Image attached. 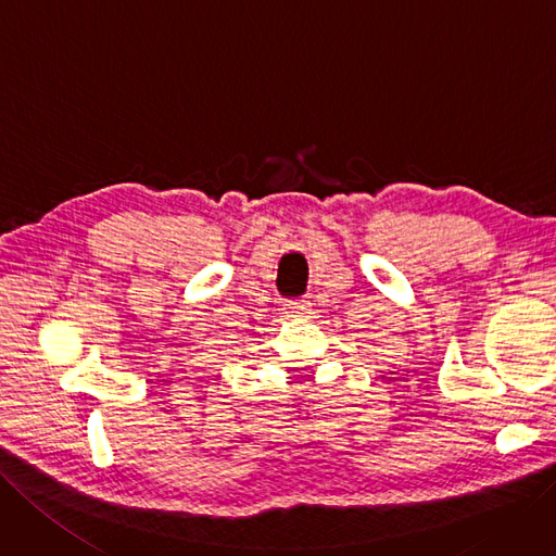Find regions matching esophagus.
Masks as SVG:
<instances>
[{
	"label": "esophagus",
	"instance_id": "obj_1",
	"mask_svg": "<svg viewBox=\"0 0 556 556\" xmlns=\"http://www.w3.org/2000/svg\"><path fill=\"white\" fill-rule=\"evenodd\" d=\"M306 309H309V300H293V302L286 304V312L293 314V316L306 314Z\"/></svg>",
	"mask_w": 556,
	"mask_h": 556
}]
</instances>
